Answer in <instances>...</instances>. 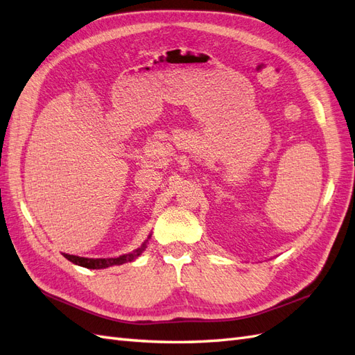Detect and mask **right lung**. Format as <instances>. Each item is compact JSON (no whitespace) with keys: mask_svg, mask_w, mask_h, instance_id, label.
Returning a JSON list of instances; mask_svg holds the SVG:
<instances>
[{"mask_svg":"<svg viewBox=\"0 0 355 355\" xmlns=\"http://www.w3.org/2000/svg\"><path fill=\"white\" fill-rule=\"evenodd\" d=\"M147 241H144L142 246L138 248L136 250H133L132 253H125V255H121L118 258H96L94 259V258H83V257L67 255V253H64V257L76 266L85 267V268H93V270L106 268V267H111V266H121V264H125V262H130V261L138 258L141 253L145 250V248H147Z\"/></svg>","mask_w":355,"mask_h":355,"instance_id":"1","label":"right lung"}]
</instances>
